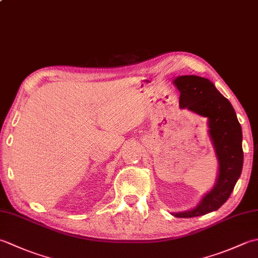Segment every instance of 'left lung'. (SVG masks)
<instances>
[{"instance_id": "obj_1", "label": "left lung", "mask_w": 258, "mask_h": 258, "mask_svg": "<svg viewBox=\"0 0 258 258\" xmlns=\"http://www.w3.org/2000/svg\"><path fill=\"white\" fill-rule=\"evenodd\" d=\"M174 84L180 90V107L208 117L209 133L219 161L214 189L195 209L173 214L176 218H191L219 209L228 200L243 169V134L233 106L210 80L194 75L180 76Z\"/></svg>"}]
</instances>
